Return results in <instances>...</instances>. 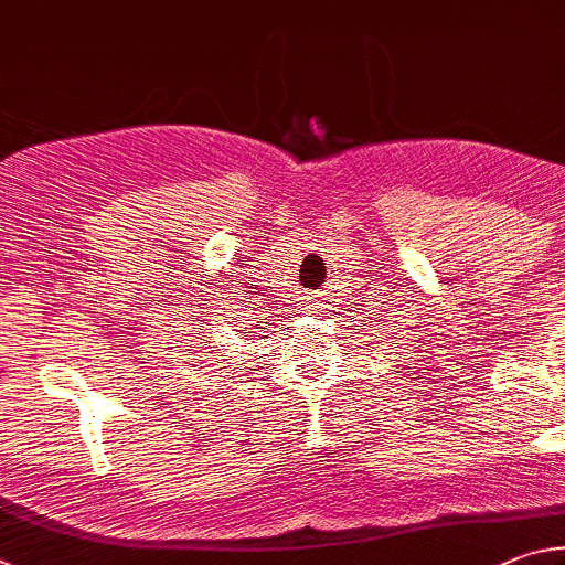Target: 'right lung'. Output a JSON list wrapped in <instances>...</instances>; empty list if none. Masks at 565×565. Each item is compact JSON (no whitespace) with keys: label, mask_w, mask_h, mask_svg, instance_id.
<instances>
[{"label":"right lung","mask_w":565,"mask_h":565,"mask_svg":"<svg viewBox=\"0 0 565 565\" xmlns=\"http://www.w3.org/2000/svg\"><path fill=\"white\" fill-rule=\"evenodd\" d=\"M198 322H203V320H198Z\"/></svg>","instance_id":"add662e5"}]
</instances>
